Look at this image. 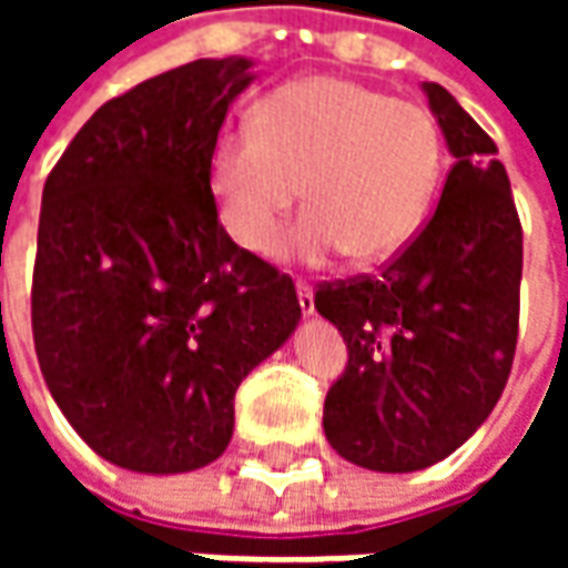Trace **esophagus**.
<instances>
[{
  "label": "esophagus",
  "mask_w": 568,
  "mask_h": 568,
  "mask_svg": "<svg viewBox=\"0 0 568 568\" xmlns=\"http://www.w3.org/2000/svg\"><path fill=\"white\" fill-rule=\"evenodd\" d=\"M297 304L304 310V316H313V310H316V304H313V288L304 280H297Z\"/></svg>",
  "instance_id": "1"
}]
</instances>
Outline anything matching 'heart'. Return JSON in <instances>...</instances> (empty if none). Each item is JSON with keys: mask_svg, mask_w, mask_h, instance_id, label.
Masks as SVG:
<instances>
[{"mask_svg": "<svg viewBox=\"0 0 568 568\" xmlns=\"http://www.w3.org/2000/svg\"><path fill=\"white\" fill-rule=\"evenodd\" d=\"M440 173L444 136L428 109L328 75L267 93L252 128L222 133L210 158L219 222L246 252L273 246L304 187L310 212L283 252L310 264L398 255L426 222Z\"/></svg>", "mask_w": 568, "mask_h": 568, "instance_id": "b5f03b06", "label": "heart"}]
</instances>
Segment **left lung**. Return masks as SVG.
I'll return each mask as SVG.
<instances>
[{"label":"left lung","mask_w":568,"mask_h":568,"mask_svg":"<svg viewBox=\"0 0 568 568\" xmlns=\"http://www.w3.org/2000/svg\"><path fill=\"white\" fill-rule=\"evenodd\" d=\"M423 91L453 166L432 219L383 271L316 285L349 349L325 395V438L371 471H417L489 417L520 325L524 227L496 142L435 81Z\"/></svg>","instance_id":"left-lung-1"}]
</instances>
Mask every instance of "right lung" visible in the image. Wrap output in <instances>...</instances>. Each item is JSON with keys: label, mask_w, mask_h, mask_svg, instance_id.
Here are the masks:
<instances>
[{"label": "right lung", "mask_w": 568, "mask_h": 568, "mask_svg": "<svg viewBox=\"0 0 568 568\" xmlns=\"http://www.w3.org/2000/svg\"><path fill=\"white\" fill-rule=\"evenodd\" d=\"M248 60H194L100 105L48 173L32 341L81 438L142 475L194 471L301 320L295 283L224 234L210 158Z\"/></svg>", "instance_id": "right-lung-1"}]
</instances>
